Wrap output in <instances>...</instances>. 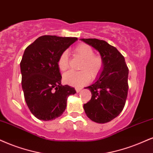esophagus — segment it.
Segmentation results:
<instances>
[{
	"label": "esophagus",
	"instance_id": "esophagus-1",
	"mask_svg": "<svg viewBox=\"0 0 153 153\" xmlns=\"http://www.w3.org/2000/svg\"><path fill=\"white\" fill-rule=\"evenodd\" d=\"M75 90H76V91L77 92V93H79V92H80V91H81V90H82V88H77V87H76V88H75Z\"/></svg>",
	"mask_w": 153,
	"mask_h": 153
}]
</instances>
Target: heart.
<instances>
[{"label":"heart","instance_id":"1","mask_svg":"<svg viewBox=\"0 0 153 153\" xmlns=\"http://www.w3.org/2000/svg\"><path fill=\"white\" fill-rule=\"evenodd\" d=\"M75 55L83 59L80 66V71H68L63 76V80L69 85L82 86L89 82L90 77L95 79L101 73L103 67V59L100 56L94 55V52L89 45L80 44L74 49ZM69 54L65 51L58 58L57 65L61 71H66L69 68Z\"/></svg>","mask_w":153,"mask_h":153}]
</instances>
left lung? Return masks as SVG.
I'll return each instance as SVG.
<instances>
[{
  "instance_id": "8db88e82",
  "label": "left lung",
  "mask_w": 153,
  "mask_h": 153,
  "mask_svg": "<svg viewBox=\"0 0 153 153\" xmlns=\"http://www.w3.org/2000/svg\"><path fill=\"white\" fill-rule=\"evenodd\" d=\"M93 47L103 61L102 71L97 81L87 86L91 99L84 104L88 118L96 123H105L120 114L126 104L128 91V68L125 58L114 46L98 39H80Z\"/></svg>"
}]
</instances>
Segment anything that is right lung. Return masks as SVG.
I'll use <instances>...</instances> for the list:
<instances>
[{
  "instance_id": "add662e5",
  "label": "right lung",
  "mask_w": 153,
  "mask_h": 153,
  "mask_svg": "<svg viewBox=\"0 0 153 153\" xmlns=\"http://www.w3.org/2000/svg\"><path fill=\"white\" fill-rule=\"evenodd\" d=\"M76 40V37L44 35L25 50L20 62L22 88L28 108L39 120H51L62 116L68 97L76 93L74 88L61 84L57 61Z\"/></svg>"
}]
</instances>
